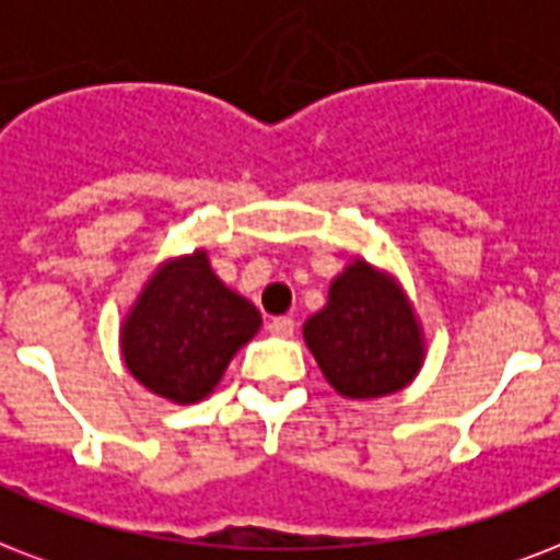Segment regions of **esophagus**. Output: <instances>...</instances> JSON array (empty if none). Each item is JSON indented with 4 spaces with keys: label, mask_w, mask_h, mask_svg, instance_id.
I'll use <instances>...</instances> for the list:
<instances>
[{
    "label": "esophagus",
    "mask_w": 560,
    "mask_h": 560,
    "mask_svg": "<svg viewBox=\"0 0 560 560\" xmlns=\"http://www.w3.org/2000/svg\"><path fill=\"white\" fill-rule=\"evenodd\" d=\"M268 332H275V336H280V339H289V336H294V320L285 318V315L271 318L268 320Z\"/></svg>",
    "instance_id": "esophagus-1"
}]
</instances>
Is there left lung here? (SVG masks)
<instances>
[{"label":"left lung","instance_id":"left-lung-1","mask_svg":"<svg viewBox=\"0 0 560 560\" xmlns=\"http://www.w3.org/2000/svg\"><path fill=\"white\" fill-rule=\"evenodd\" d=\"M303 339L327 383L357 400L400 392L423 359L409 301L365 262L332 280L327 306L303 324Z\"/></svg>","mask_w":560,"mask_h":560}]
</instances>
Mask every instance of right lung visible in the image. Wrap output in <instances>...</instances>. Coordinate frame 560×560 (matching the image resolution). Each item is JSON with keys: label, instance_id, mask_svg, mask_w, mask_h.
Listing matches in <instances>:
<instances>
[{"label": "right lung", "instance_id": "obj_1", "mask_svg": "<svg viewBox=\"0 0 560 560\" xmlns=\"http://www.w3.org/2000/svg\"><path fill=\"white\" fill-rule=\"evenodd\" d=\"M259 324L257 306L221 283L198 250L151 277L125 320L122 353L149 392L195 402L215 388Z\"/></svg>", "mask_w": 560, "mask_h": 560}]
</instances>
